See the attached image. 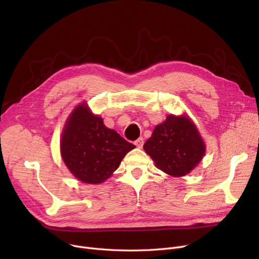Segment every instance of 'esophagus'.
Listing matches in <instances>:
<instances>
[{
    "label": "esophagus",
    "instance_id": "esophagus-1",
    "mask_svg": "<svg viewBox=\"0 0 259 259\" xmlns=\"http://www.w3.org/2000/svg\"><path fill=\"white\" fill-rule=\"evenodd\" d=\"M144 139L143 138H140L139 140H137L134 142V144H135V146H137L138 148H140V149H142L143 148V146H144Z\"/></svg>",
    "mask_w": 259,
    "mask_h": 259
}]
</instances>
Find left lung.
I'll return each instance as SVG.
<instances>
[{"label":"left lung","instance_id":"obj_1","mask_svg":"<svg viewBox=\"0 0 259 259\" xmlns=\"http://www.w3.org/2000/svg\"><path fill=\"white\" fill-rule=\"evenodd\" d=\"M144 150L159 170L180 178L198 165L206 146L191 119L171 114L154 128L151 138L144 144Z\"/></svg>","mask_w":259,"mask_h":259}]
</instances>
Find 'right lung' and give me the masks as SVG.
Listing matches in <instances>:
<instances>
[{
	"mask_svg": "<svg viewBox=\"0 0 259 259\" xmlns=\"http://www.w3.org/2000/svg\"><path fill=\"white\" fill-rule=\"evenodd\" d=\"M134 148L115 130L107 128L86 103L74 108L61 139V154L67 168L78 181L93 185L110 178Z\"/></svg>",
	"mask_w": 259,
	"mask_h": 259,
	"instance_id": "1",
	"label": "right lung"
}]
</instances>
